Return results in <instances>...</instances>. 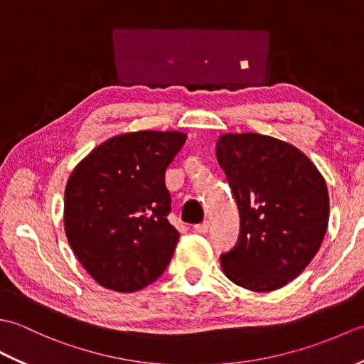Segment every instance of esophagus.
I'll return each mask as SVG.
<instances>
[{
    "label": "esophagus",
    "instance_id": "esophagus-1",
    "mask_svg": "<svg viewBox=\"0 0 364 364\" xmlns=\"http://www.w3.org/2000/svg\"><path fill=\"white\" fill-rule=\"evenodd\" d=\"M194 230L197 231V233H200V235H205V233H208V230H210V222L205 220L202 223H197V225L194 227Z\"/></svg>",
    "mask_w": 364,
    "mask_h": 364
}]
</instances>
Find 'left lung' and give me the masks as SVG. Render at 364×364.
I'll return each mask as SVG.
<instances>
[{"label": "left lung", "mask_w": 364, "mask_h": 364, "mask_svg": "<svg viewBox=\"0 0 364 364\" xmlns=\"http://www.w3.org/2000/svg\"><path fill=\"white\" fill-rule=\"evenodd\" d=\"M218 159L241 215L233 250L220 255L228 280L253 292L275 291L310 264L326 236L327 183L297 146L258 133H227Z\"/></svg>", "instance_id": "left-lung-1"}]
</instances>
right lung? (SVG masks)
Segmentation results:
<instances>
[{"instance_id":"right-lung-1","label":"right lung","mask_w":364,"mask_h":364,"mask_svg":"<svg viewBox=\"0 0 364 364\" xmlns=\"http://www.w3.org/2000/svg\"><path fill=\"white\" fill-rule=\"evenodd\" d=\"M183 131L109 137L68 176L64 230L75 257L106 289L134 292L158 280L180 233L170 225L166 168L186 142Z\"/></svg>"}]
</instances>
